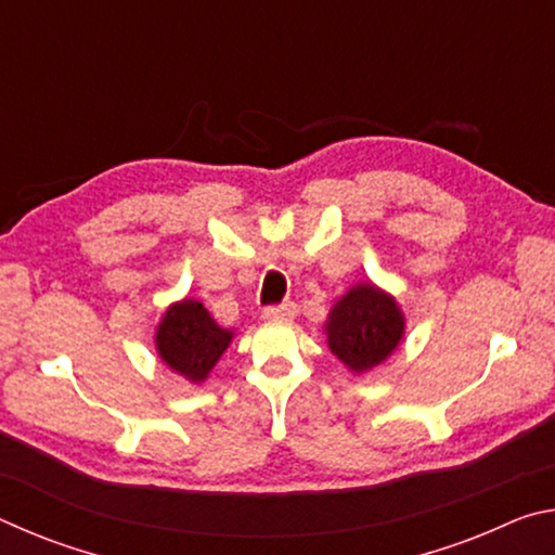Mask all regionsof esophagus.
<instances>
[{"label": "esophagus", "mask_w": 555, "mask_h": 555, "mask_svg": "<svg viewBox=\"0 0 555 555\" xmlns=\"http://www.w3.org/2000/svg\"><path fill=\"white\" fill-rule=\"evenodd\" d=\"M294 315H296L294 304H279V306L264 308V318H269V321H288V318H294Z\"/></svg>", "instance_id": "esophagus-1"}]
</instances>
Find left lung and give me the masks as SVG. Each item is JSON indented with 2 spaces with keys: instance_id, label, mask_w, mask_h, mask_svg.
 Segmentation results:
<instances>
[{
  "instance_id": "8db88e82",
  "label": "left lung",
  "mask_w": 555,
  "mask_h": 555,
  "mask_svg": "<svg viewBox=\"0 0 555 555\" xmlns=\"http://www.w3.org/2000/svg\"><path fill=\"white\" fill-rule=\"evenodd\" d=\"M327 345L352 372L377 367L397 350L403 335V318L393 298L372 284L354 286L337 300L325 325Z\"/></svg>"
}]
</instances>
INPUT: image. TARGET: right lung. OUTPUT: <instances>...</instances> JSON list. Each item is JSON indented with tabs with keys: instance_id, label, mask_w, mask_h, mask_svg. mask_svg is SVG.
I'll list each match as a JSON object with an SVG mask.
<instances>
[{
	"instance_id": "right-lung-1",
	"label": "right lung",
	"mask_w": 555,
	"mask_h": 555,
	"mask_svg": "<svg viewBox=\"0 0 555 555\" xmlns=\"http://www.w3.org/2000/svg\"><path fill=\"white\" fill-rule=\"evenodd\" d=\"M232 333L212 321L198 300H183L166 311L156 333V347L168 367L203 382L228 350Z\"/></svg>"
}]
</instances>
